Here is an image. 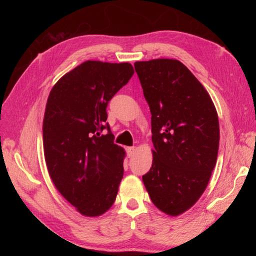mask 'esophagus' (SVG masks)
I'll return each instance as SVG.
<instances>
[{
  "label": "esophagus",
  "instance_id": "obj_1",
  "mask_svg": "<svg viewBox=\"0 0 256 256\" xmlns=\"http://www.w3.org/2000/svg\"><path fill=\"white\" fill-rule=\"evenodd\" d=\"M134 152H135V148L134 146H131V148H126V153H128V157H132L134 155Z\"/></svg>",
  "mask_w": 256,
  "mask_h": 256
}]
</instances>
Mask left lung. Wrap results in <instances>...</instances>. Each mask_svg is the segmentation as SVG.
<instances>
[{
	"instance_id": "1",
	"label": "left lung",
	"mask_w": 256,
	"mask_h": 256,
	"mask_svg": "<svg viewBox=\"0 0 256 256\" xmlns=\"http://www.w3.org/2000/svg\"><path fill=\"white\" fill-rule=\"evenodd\" d=\"M152 114L153 164L143 182L160 211L178 216L204 194L219 150V120L208 92L176 59L134 64Z\"/></svg>"
}]
</instances>
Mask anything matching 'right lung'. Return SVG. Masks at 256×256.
<instances>
[{
    "label": "right lung",
    "instance_id": "1",
    "mask_svg": "<svg viewBox=\"0 0 256 256\" xmlns=\"http://www.w3.org/2000/svg\"><path fill=\"white\" fill-rule=\"evenodd\" d=\"M133 74L128 62L88 60L59 79L48 96L42 123L48 172L84 216L104 214L116 201L125 152L114 144L106 106Z\"/></svg>",
    "mask_w": 256,
    "mask_h": 256
}]
</instances>
